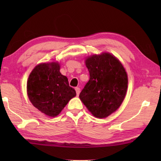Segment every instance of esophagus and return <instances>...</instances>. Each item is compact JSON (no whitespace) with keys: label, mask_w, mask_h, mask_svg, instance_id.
<instances>
[{"label":"esophagus","mask_w":161,"mask_h":161,"mask_svg":"<svg viewBox=\"0 0 161 161\" xmlns=\"http://www.w3.org/2000/svg\"><path fill=\"white\" fill-rule=\"evenodd\" d=\"M75 91H76V93H77V96H79V94L80 93V89L79 88V87H76Z\"/></svg>","instance_id":"1"}]
</instances>
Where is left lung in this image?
Returning <instances> with one entry per match:
<instances>
[{
    "label": "left lung",
    "instance_id": "left-lung-1",
    "mask_svg": "<svg viewBox=\"0 0 161 161\" xmlns=\"http://www.w3.org/2000/svg\"><path fill=\"white\" fill-rule=\"evenodd\" d=\"M89 80L80 98L97 118H105L116 111L126 96L128 77L118 59L109 53L94 54L86 59Z\"/></svg>",
    "mask_w": 161,
    "mask_h": 161
}]
</instances>
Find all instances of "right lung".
I'll return each mask as SVG.
<instances>
[{"label": "right lung", "mask_w": 161, "mask_h": 161, "mask_svg": "<svg viewBox=\"0 0 161 161\" xmlns=\"http://www.w3.org/2000/svg\"><path fill=\"white\" fill-rule=\"evenodd\" d=\"M27 92L32 105L45 115L58 116L76 96L67 77L59 72L58 62L40 64L34 68L27 83Z\"/></svg>", "instance_id": "obj_1"}]
</instances>
